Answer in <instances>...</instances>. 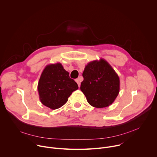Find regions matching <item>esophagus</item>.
<instances>
[{
    "label": "esophagus",
    "instance_id": "34e87169",
    "mask_svg": "<svg viewBox=\"0 0 157 157\" xmlns=\"http://www.w3.org/2000/svg\"><path fill=\"white\" fill-rule=\"evenodd\" d=\"M75 82L77 83L78 87H80V78H78L77 79H76V80H75Z\"/></svg>",
    "mask_w": 157,
    "mask_h": 157
}]
</instances>
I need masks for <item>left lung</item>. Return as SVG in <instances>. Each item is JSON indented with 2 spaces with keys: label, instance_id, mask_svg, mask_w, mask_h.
Here are the masks:
<instances>
[{
  "label": "left lung",
  "instance_id": "8db88e82",
  "mask_svg": "<svg viewBox=\"0 0 157 157\" xmlns=\"http://www.w3.org/2000/svg\"><path fill=\"white\" fill-rule=\"evenodd\" d=\"M82 75L80 90L91 105L104 108L114 102L120 91V79L107 61L101 58L90 62Z\"/></svg>",
  "mask_w": 157,
  "mask_h": 157
}]
</instances>
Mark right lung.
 Segmentation results:
<instances>
[{
    "mask_svg": "<svg viewBox=\"0 0 157 157\" xmlns=\"http://www.w3.org/2000/svg\"><path fill=\"white\" fill-rule=\"evenodd\" d=\"M77 83L69 77L59 63L47 65L44 69L37 86L41 102L52 110L60 108L68 101Z\"/></svg>",
    "mask_w": 157,
    "mask_h": 157,
    "instance_id": "right-lung-1",
    "label": "right lung"
}]
</instances>
